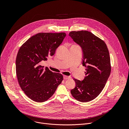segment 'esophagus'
I'll return each instance as SVG.
<instances>
[{
	"label": "esophagus",
	"mask_w": 129,
	"mask_h": 129,
	"mask_svg": "<svg viewBox=\"0 0 129 129\" xmlns=\"http://www.w3.org/2000/svg\"><path fill=\"white\" fill-rule=\"evenodd\" d=\"M70 78H71L70 76H66V75H63V79H70Z\"/></svg>",
	"instance_id": "esophagus-1"
}]
</instances>
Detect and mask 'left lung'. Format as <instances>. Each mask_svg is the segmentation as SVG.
Returning a JSON list of instances; mask_svg holds the SVG:
<instances>
[{"instance_id":"8db88e82","label":"left lung","mask_w":129,"mask_h":129,"mask_svg":"<svg viewBox=\"0 0 129 129\" xmlns=\"http://www.w3.org/2000/svg\"><path fill=\"white\" fill-rule=\"evenodd\" d=\"M83 52L82 65L86 68V76L82 81L74 79L75 88L71 92L82 102L90 101L102 91L111 73L110 57L105 43L87 31H72L69 33Z\"/></svg>"}]
</instances>
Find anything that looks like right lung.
<instances>
[{
  "mask_svg": "<svg viewBox=\"0 0 129 129\" xmlns=\"http://www.w3.org/2000/svg\"><path fill=\"white\" fill-rule=\"evenodd\" d=\"M66 36L65 33H40L30 38L20 47L16 59L19 84L32 100L43 102L49 99L63 80L61 74L53 73L41 65L55 54Z\"/></svg>",
  "mask_w": 129,
  "mask_h": 129,
  "instance_id": "right-lung-1",
  "label": "right lung"
}]
</instances>
